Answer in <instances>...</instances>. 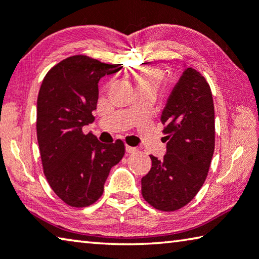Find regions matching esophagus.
I'll use <instances>...</instances> for the list:
<instances>
[{"mask_svg": "<svg viewBox=\"0 0 259 259\" xmlns=\"http://www.w3.org/2000/svg\"><path fill=\"white\" fill-rule=\"evenodd\" d=\"M125 151H126V153H135V152H136L137 150H136V147L125 145Z\"/></svg>", "mask_w": 259, "mask_h": 259, "instance_id": "esophagus-1", "label": "esophagus"}]
</instances>
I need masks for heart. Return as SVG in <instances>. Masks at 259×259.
Returning <instances> with one entry per match:
<instances>
[{
  "mask_svg": "<svg viewBox=\"0 0 259 259\" xmlns=\"http://www.w3.org/2000/svg\"><path fill=\"white\" fill-rule=\"evenodd\" d=\"M133 79L137 91L151 92L154 96L165 83L162 71L155 67H142L134 72Z\"/></svg>",
  "mask_w": 259,
  "mask_h": 259,
  "instance_id": "1",
  "label": "heart"
}]
</instances>
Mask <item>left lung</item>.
<instances>
[{"label":"left lung","mask_w":259,"mask_h":259,"mask_svg":"<svg viewBox=\"0 0 259 259\" xmlns=\"http://www.w3.org/2000/svg\"><path fill=\"white\" fill-rule=\"evenodd\" d=\"M166 154L150 155L151 170L142 179V195L160 211H176L197 195L214 152V106L210 85L186 68L162 110Z\"/></svg>","instance_id":"8db88e82"}]
</instances>
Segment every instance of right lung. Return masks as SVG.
<instances>
[{
	"mask_svg": "<svg viewBox=\"0 0 259 259\" xmlns=\"http://www.w3.org/2000/svg\"><path fill=\"white\" fill-rule=\"evenodd\" d=\"M85 55L61 61L45 76L36 101V136L44 173L53 191L73 207L100 198L110 168L121 161L124 144H104L83 126L92 123L101 77L120 71Z\"/></svg>",
	"mask_w": 259,
	"mask_h": 259,
	"instance_id": "right-lung-1",
	"label": "right lung"
}]
</instances>
